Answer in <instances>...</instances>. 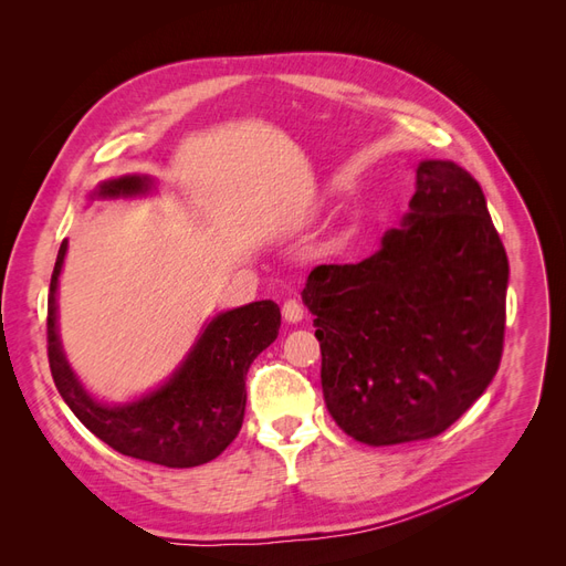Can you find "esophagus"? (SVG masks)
I'll return each instance as SVG.
<instances>
[{"label": "esophagus", "instance_id": "1", "mask_svg": "<svg viewBox=\"0 0 566 566\" xmlns=\"http://www.w3.org/2000/svg\"><path fill=\"white\" fill-rule=\"evenodd\" d=\"M283 318H285L287 323H300V321L304 318L302 304H300L297 300H287V302H283Z\"/></svg>", "mask_w": 566, "mask_h": 566}]
</instances>
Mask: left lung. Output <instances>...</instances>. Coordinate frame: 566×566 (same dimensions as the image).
<instances>
[{
	"label": "left lung",
	"instance_id": "8db88e82",
	"mask_svg": "<svg viewBox=\"0 0 566 566\" xmlns=\"http://www.w3.org/2000/svg\"><path fill=\"white\" fill-rule=\"evenodd\" d=\"M408 208L368 260L321 264L302 290L325 406L370 447L449 430L503 356L510 269L482 188L451 160H422Z\"/></svg>",
	"mask_w": 566,
	"mask_h": 566
}]
</instances>
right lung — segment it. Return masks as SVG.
Here are the masks:
<instances>
[{"label": "right lung", "mask_w": 566, "mask_h": 566, "mask_svg": "<svg viewBox=\"0 0 566 566\" xmlns=\"http://www.w3.org/2000/svg\"><path fill=\"white\" fill-rule=\"evenodd\" d=\"M146 177H119L94 196H139ZM67 243H61L46 304V354L51 378L63 401L92 434L117 453L165 468H196L214 460L241 432L245 416V375L250 364L279 337L281 310L262 300L214 316L179 370L160 389L125 406L92 399L65 361L56 331V287Z\"/></svg>", "instance_id": "obj_1"}]
</instances>
